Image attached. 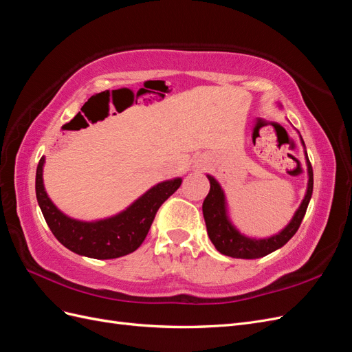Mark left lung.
I'll list each match as a JSON object with an SVG mask.
<instances>
[{"label":"left lung","instance_id":"obj_1","mask_svg":"<svg viewBox=\"0 0 352 352\" xmlns=\"http://www.w3.org/2000/svg\"><path fill=\"white\" fill-rule=\"evenodd\" d=\"M302 141V140H301ZM304 144V141H302ZM307 158V167H308V188L307 194L301 202L300 208L296 210L294 219L291 220L279 235H274L267 239H251L241 235V233L232 226V223L226 214V202L225 194L217 184V180L211 176H207L210 180V192L202 202V214H204L206 226L208 236L214 245L216 250L228 257L233 258H245V260H254L264 257L289 241L301 226V221L305 216V211L308 207V202L311 199L313 194V167L308 155Z\"/></svg>","mask_w":352,"mask_h":352}]
</instances>
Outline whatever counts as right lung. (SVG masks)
Wrapping results in <instances>:
<instances>
[{"mask_svg":"<svg viewBox=\"0 0 352 352\" xmlns=\"http://www.w3.org/2000/svg\"><path fill=\"white\" fill-rule=\"evenodd\" d=\"M44 157L36 168V199L48 228L66 248L85 257L109 260L127 255L141 247L163 202L173 195L182 179L166 180L151 188L120 214L100 221L73 220L52 204L42 182Z\"/></svg>","mask_w":352,"mask_h":352,"instance_id":"add662e5","label":"right lung"}]
</instances>
